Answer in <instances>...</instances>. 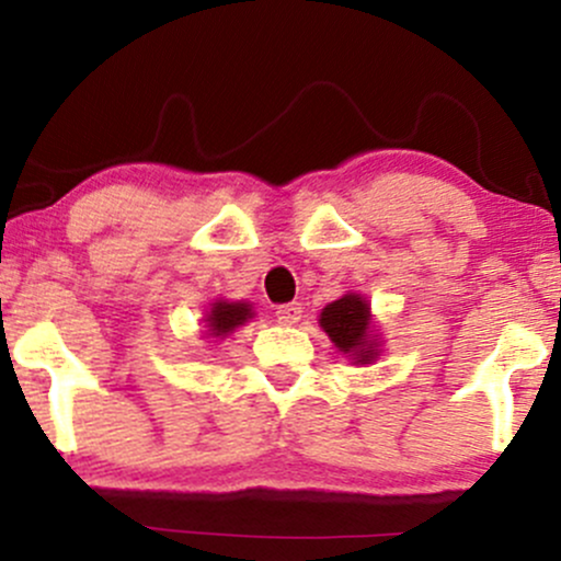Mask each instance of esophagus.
Returning a JSON list of instances; mask_svg holds the SVG:
<instances>
[{
	"instance_id": "1",
	"label": "esophagus",
	"mask_w": 561,
	"mask_h": 561,
	"mask_svg": "<svg viewBox=\"0 0 561 561\" xmlns=\"http://www.w3.org/2000/svg\"><path fill=\"white\" fill-rule=\"evenodd\" d=\"M300 317H304L300 304H282L279 309H276V319H279V324H295Z\"/></svg>"
}]
</instances>
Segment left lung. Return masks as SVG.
<instances>
[{
    "label": "left lung",
    "mask_w": 561,
    "mask_h": 561,
    "mask_svg": "<svg viewBox=\"0 0 561 561\" xmlns=\"http://www.w3.org/2000/svg\"><path fill=\"white\" fill-rule=\"evenodd\" d=\"M319 324L337 351L348 354L356 365H373L380 354L378 335L373 330V313L362 295L348 293L332 300L319 313Z\"/></svg>",
    "instance_id": "left-lung-1"
}]
</instances>
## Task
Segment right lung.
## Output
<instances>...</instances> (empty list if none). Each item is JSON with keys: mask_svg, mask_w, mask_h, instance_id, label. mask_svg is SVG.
Returning <instances> with one entry per match:
<instances>
[{"mask_svg": "<svg viewBox=\"0 0 561 561\" xmlns=\"http://www.w3.org/2000/svg\"><path fill=\"white\" fill-rule=\"evenodd\" d=\"M252 319V306L244 300L229 304V300H215L207 311V335L213 337H226L231 330H237L239 324H244Z\"/></svg>", "mask_w": 561, "mask_h": 561, "instance_id": "right-lung-1", "label": "right lung"}]
</instances>
